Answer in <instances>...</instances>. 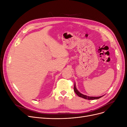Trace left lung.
Wrapping results in <instances>:
<instances>
[{
    "mask_svg": "<svg viewBox=\"0 0 127 127\" xmlns=\"http://www.w3.org/2000/svg\"><path fill=\"white\" fill-rule=\"evenodd\" d=\"M74 90L75 92V93L79 97H82L83 98H85V99H89V100H93V99H98L99 98H101V97H102L103 96H99V97H92V96H88L85 95H83L82 94H81L79 92V91L77 90V88L76 87V85H75V84L74 85Z\"/></svg>",
    "mask_w": 127,
    "mask_h": 127,
    "instance_id": "1",
    "label": "left lung"
}]
</instances>
